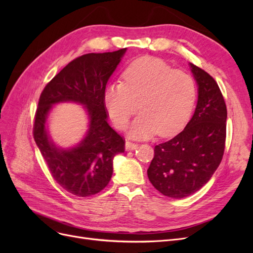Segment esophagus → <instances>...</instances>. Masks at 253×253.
Returning a JSON list of instances; mask_svg holds the SVG:
<instances>
[{
	"label": "esophagus",
	"instance_id": "obj_1",
	"mask_svg": "<svg viewBox=\"0 0 253 253\" xmlns=\"http://www.w3.org/2000/svg\"><path fill=\"white\" fill-rule=\"evenodd\" d=\"M136 148H137V143L132 142V141H128V140L126 142V151H133Z\"/></svg>",
	"mask_w": 253,
	"mask_h": 253
}]
</instances>
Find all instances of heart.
Listing matches in <instances>:
<instances>
[{"mask_svg":"<svg viewBox=\"0 0 253 253\" xmlns=\"http://www.w3.org/2000/svg\"><path fill=\"white\" fill-rule=\"evenodd\" d=\"M124 83L105 89L104 101L114 125L125 129L138 112L132 135L171 137L185 127L192 114L196 87L193 78L173 70L164 60L142 57L129 64L122 74Z\"/></svg>","mask_w":253,"mask_h":253,"instance_id":"b5f03b06","label":"heart"}]
</instances>
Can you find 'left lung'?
<instances>
[{
  "instance_id": "obj_1",
  "label": "left lung",
  "mask_w": 253,
  "mask_h": 253,
  "mask_svg": "<svg viewBox=\"0 0 253 253\" xmlns=\"http://www.w3.org/2000/svg\"><path fill=\"white\" fill-rule=\"evenodd\" d=\"M198 84V100L192 119L183 131L154 148L148 169L151 183L160 193L183 198L197 192L212 177L225 152L227 108L211 76L191 63Z\"/></svg>"
}]
</instances>
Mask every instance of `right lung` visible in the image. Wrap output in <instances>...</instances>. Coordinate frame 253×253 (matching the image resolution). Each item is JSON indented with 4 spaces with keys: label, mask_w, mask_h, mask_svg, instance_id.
I'll list each match as a JSON object with an SVG mask.
<instances>
[{
    "label": "right lung",
    "mask_w": 253,
    "mask_h": 253,
    "mask_svg": "<svg viewBox=\"0 0 253 253\" xmlns=\"http://www.w3.org/2000/svg\"><path fill=\"white\" fill-rule=\"evenodd\" d=\"M126 48L86 53L71 61L44 87L35 115L34 138L50 175L67 192L86 197L103 190L113 174V158L124 153L126 140L108 124L105 85ZM61 101L85 105L89 133L78 147L60 150L49 140L44 119L50 106Z\"/></svg>",
    "instance_id": "1"
}]
</instances>
